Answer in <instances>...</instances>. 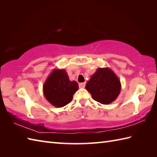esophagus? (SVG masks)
I'll return each instance as SVG.
<instances>
[{
  "mask_svg": "<svg viewBox=\"0 0 157 157\" xmlns=\"http://www.w3.org/2000/svg\"><path fill=\"white\" fill-rule=\"evenodd\" d=\"M85 86H86V83H79V87L81 88H85Z\"/></svg>",
  "mask_w": 157,
  "mask_h": 157,
  "instance_id": "esophagus-1",
  "label": "esophagus"
}]
</instances>
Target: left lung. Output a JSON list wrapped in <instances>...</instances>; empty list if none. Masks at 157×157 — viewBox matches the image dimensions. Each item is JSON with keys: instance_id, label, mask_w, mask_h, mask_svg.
<instances>
[{"instance_id": "8db88e82", "label": "left lung", "mask_w": 157, "mask_h": 157, "mask_svg": "<svg viewBox=\"0 0 157 157\" xmlns=\"http://www.w3.org/2000/svg\"><path fill=\"white\" fill-rule=\"evenodd\" d=\"M92 98L103 105H109L117 97L121 91V83L111 69L98 68L86 85Z\"/></svg>"}]
</instances>
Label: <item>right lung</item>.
Segmentation results:
<instances>
[{"instance_id": "obj_1", "label": "right lung", "mask_w": 157, "mask_h": 157, "mask_svg": "<svg viewBox=\"0 0 157 157\" xmlns=\"http://www.w3.org/2000/svg\"><path fill=\"white\" fill-rule=\"evenodd\" d=\"M75 81H70L65 69H55L45 81L43 92L46 100L55 107H63L71 102L78 90Z\"/></svg>"}]
</instances>
